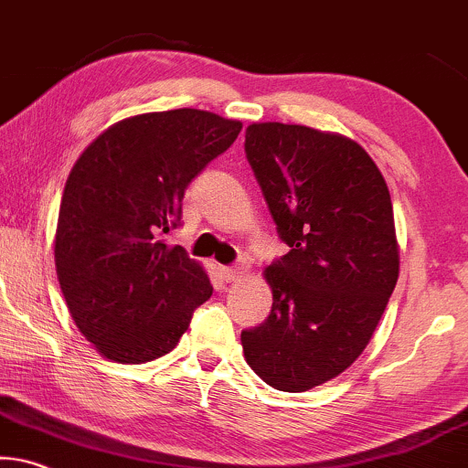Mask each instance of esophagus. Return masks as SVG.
Masks as SVG:
<instances>
[{
  "label": "esophagus",
  "instance_id": "esophagus-1",
  "mask_svg": "<svg viewBox=\"0 0 468 468\" xmlns=\"http://www.w3.org/2000/svg\"><path fill=\"white\" fill-rule=\"evenodd\" d=\"M220 274L227 282H238L246 276V268H244V265H235V268H222Z\"/></svg>",
  "mask_w": 468,
  "mask_h": 468
}]
</instances>
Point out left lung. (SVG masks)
I'll return each mask as SVG.
<instances>
[{
	"mask_svg": "<svg viewBox=\"0 0 468 468\" xmlns=\"http://www.w3.org/2000/svg\"><path fill=\"white\" fill-rule=\"evenodd\" d=\"M244 146L289 252L265 268L270 317L241 347L265 384L303 393L343 374L387 309L399 276L391 194L346 135L252 122Z\"/></svg>",
	"mask_w": 468,
	"mask_h": 468,
	"instance_id": "8db88e82",
	"label": "left lung"
}]
</instances>
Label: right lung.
I'll return each instance as SVG.
<instances>
[{
  "mask_svg": "<svg viewBox=\"0 0 468 468\" xmlns=\"http://www.w3.org/2000/svg\"><path fill=\"white\" fill-rule=\"evenodd\" d=\"M239 132V121L214 112H149L105 129L70 168L56 271L70 317L101 356H164L211 298L203 265L162 238L179 224L187 183Z\"/></svg>",
  "mask_w": 468,
  "mask_h": 468,
  "instance_id": "right-lung-1",
  "label": "right lung"
}]
</instances>
